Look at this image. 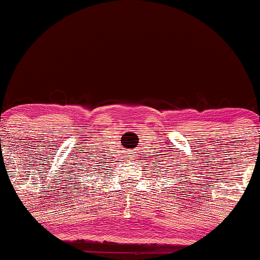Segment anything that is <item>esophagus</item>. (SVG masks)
<instances>
[{"instance_id": "1", "label": "esophagus", "mask_w": 260, "mask_h": 260, "mask_svg": "<svg viewBox=\"0 0 260 260\" xmlns=\"http://www.w3.org/2000/svg\"><path fill=\"white\" fill-rule=\"evenodd\" d=\"M126 156H128V157H134L135 152L134 151H129V152H128V155H126Z\"/></svg>"}]
</instances>
